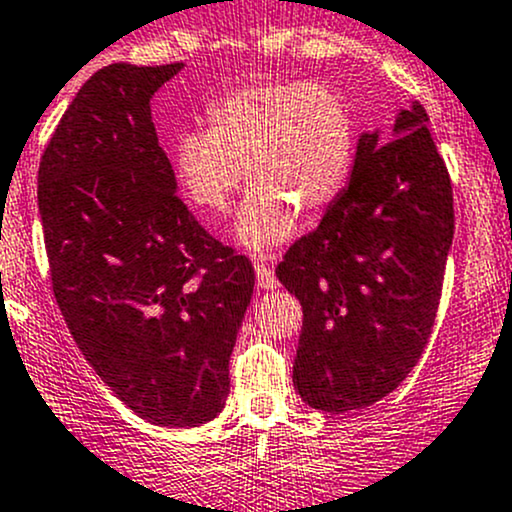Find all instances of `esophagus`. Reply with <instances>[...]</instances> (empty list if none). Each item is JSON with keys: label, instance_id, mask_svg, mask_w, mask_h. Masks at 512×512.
Wrapping results in <instances>:
<instances>
[{"label": "esophagus", "instance_id": "1", "mask_svg": "<svg viewBox=\"0 0 512 512\" xmlns=\"http://www.w3.org/2000/svg\"><path fill=\"white\" fill-rule=\"evenodd\" d=\"M255 277H257V287L260 289H275L280 285L275 272H272L267 265H262V262H255Z\"/></svg>", "mask_w": 512, "mask_h": 512}]
</instances>
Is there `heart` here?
<instances>
[{
	"label": "heart",
	"instance_id": "b5f03b06",
	"mask_svg": "<svg viewBox=\"0 0 512 512\" xmlns=\"http://www.w3.org/2000/svg\"><path fill=\"white\" fill-rule=\"evenodd\" d=\"M354 118L329 86L304 79H255L208 106V131L188 128L173 143L185 198L223 215L252 183L237 237L262 252L297 232V213L317 218L342 193L354 163Z\"/></svg>",
	"mask_w": 512,
	"mask_h": 512
}]
</instances>
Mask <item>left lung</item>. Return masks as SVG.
Instances as JSON below:
<instances>
[{"label": "left lung", "mask_w": 512, "mask_h": 512, "mask_svg": "<svg viewBox=\"0 0 512 512\" xmlns=\"http://www.w3.org/2000/svg\"><path fill=\"white\" fill-rule=\"evenodd\" d=\"M421 103L394 141L364 133L349 185L277 277L302 304L294 389L314 409L376 404L421 359L453 240V188Z\"/></svg>", "instance_id": "8db88e82"}]
</instances>
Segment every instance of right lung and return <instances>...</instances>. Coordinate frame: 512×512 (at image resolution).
Returning <instances> with one entry per match:
<instances>
[{
	"label": "right lung",
	"mask_w": 512,
	"mask_h": 512,
	"mask_svg": "<svg viewBox=\"0 0 512 512\" xmlns=\"http://www.w3.org/2000/svg\"><path fill=\"white\" fill-rule=\"evenodd\" d=\"M183 64L96 71L39 163L51 289L103 384L156 426L225 409L230 354L255 287L245 255L175 195L151 98Z\"/></svg>",
	"instance_id": "obj_1"
}]
</instances>
